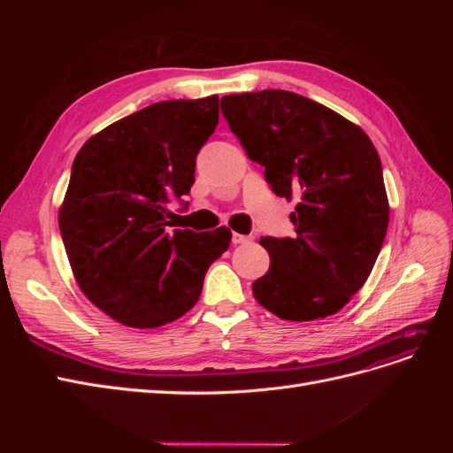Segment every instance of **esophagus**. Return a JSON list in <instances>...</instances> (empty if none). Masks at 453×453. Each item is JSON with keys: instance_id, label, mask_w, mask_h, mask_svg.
Returning <instances> with one entry per match:
<instances>
[{"instance_id": "34e87169", "label": "esophagus", "mask_w": 453, "mask_h": 453, "mask_svg": "<svg viewBox=\"0 0 453 453\" xmlns=\"http://www.w3.org/2000/svg\"><path fill=\"white\" fill-rule=\"evenodd\" d=\"M253 240V236H245V234H240V232H234V234H232V243H248V242H251Z\"/></svg>"}]
</instances>
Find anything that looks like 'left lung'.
Segmentation results:
<instances>
[{"instance_id": "8db88e82", "label": "left lung", "mask_w": 453, "mask_h": 453, "mask_svg": "<svg viewBox=\"0 0 453 453\" xmlns=\"http://www.w3.org/2000/svg\"><path fill=\"white\" fill-rule=\"evenodd\" d=\"M248 157L278 196L298 198L295 238H260L270 268L257 303L285 321L323 319L344 308L374 268L389 202L374 143L351 120L289 90L221 98Z\"/></svg>"}]
</instances>
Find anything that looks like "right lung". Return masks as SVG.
<instances>
[{"mask_svg": "<svg viewBox=\"0 0 453 453\" xmlns=\"http://www.w3.org/2000/svg\"><path fill=\"white\" fill-rule=\"evenodd\" d=\"M219 122V96L149 105L79 149L58 211L79 289L134 328L180 319L200 298L205 272L230 245L226 226L196 234L172 226L170 200L195 183L200 147Z\"/></svg>", "mask_w": 453, "mask_h": 453, "instance_id": "obj_1", "label": "right lung"}]
</instances>
